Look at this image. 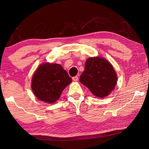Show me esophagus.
Segmentation results:
<instances>
[{
    "mask_svg": "<svg viewBox=\"0 0 149 149\" xmlns=\"http://www.w3.org/2000/svg\"><path fill=\"white\" fill-rule=\"evenodd\" d=\"M72 79L74 81H77L78 80V77L77 76H74L72 77Z\"/></svg>",
    "mask_w": 149,
    "mask_h": 149,
    "instance_id": "obj_1",
    "label": "esophagus"
}]
</instances>
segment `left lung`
<instances>
[{"instance_id": "left-lung-1", "label": "left lung", "mask_w": 149, "mask_h": 149, "mask_svg": "<svg viewBox=\"0 0 149 149\" xmlns=\"http://www.w3.org/2000/svg\"><path fill=\"white\" fill-rule=\"evenodd\" d=\"M79 81L96 97L104 98L114 89L117 75L107 60L100 57L90 58L85 62V70Z\"/></svg>"}]
</instances>
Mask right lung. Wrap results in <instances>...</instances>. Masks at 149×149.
<instances>
[{"mask_svg": "<svg viewBox=\"0 0 149 149\" xmlns=\"http://www.w3.org/2000/svg\"><path fill=\"white\" fill-rule=\"evenodd\" d=\"M72 78L61 65L45 63L39 65L32 77L33 92L40 100L53 103L59 99Z\"/></svg>", "mask_w": 149, "mask_h": 149, "instance_id": "add662e5", "label": "right lung"}]
</instances>
